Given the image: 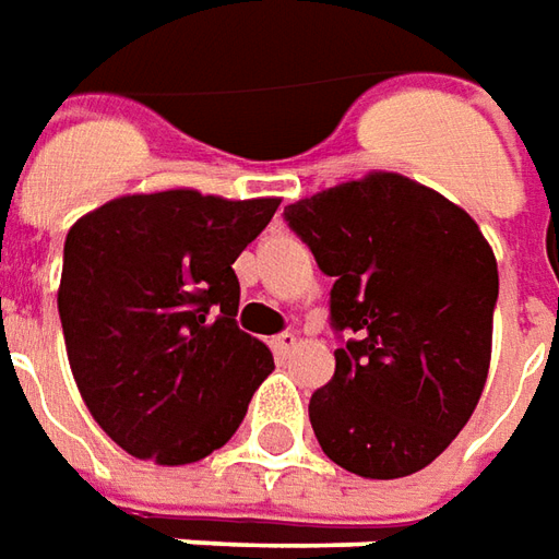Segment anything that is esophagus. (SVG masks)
I'll list each match as a JSON object with an SVG mask.
<instances>
[{"mask_svg":"<svg viewBox=\"0 0 559 559\" xmlns=\"http://www.w3.org/2000/svg\"><path fill=\"white\" fill-rule=\"evenodd\" d=\"M296 342H299V338H296V333H290V330H287V333H281L272 338V350H275L278 357H287L293 347H296Z\"/></svg>","mask_w":559,"mask_h":559,"instance_id":"34e87169","label":"esophagus"}]
</instances>
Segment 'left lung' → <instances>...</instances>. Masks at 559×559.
<instances>
[{"label":"left lung","mask_w":559,"mask_h":559,"mask_svg":"<svg viewBox=\"0 0 559 559\" xmlns=\"http://www.w3.org/2000/svg\"><path fill=\"white\" fill-rule=\"evenodd\" d=\"M323 275L347 335L308 417L323 454L362 478H405L454 442L481 400L497 257L442 193L372 171L284 209Z\"/></svg>","instance_id":"left-lung-1"}]
</instances>
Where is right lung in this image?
<instances>
[{
  "instance_id": "add662e5",
  "label": "right lung",
  "mask_w": 559,
  "mask_h": 559,
  "mask_svg": "<svg viewBox=\"0 0 559 559\" xmlns=\"http://www.w3.org/2000/svg\"><path fill=\"white\" fill-rule=\"evenodd\" d=\"M278 205L181 187L111 199L69 229L66 354L93 420L127 454L197 463L245 420L275 360L236 323L233 263Z\"/></svg>"
}]
</instances>
